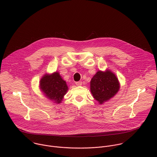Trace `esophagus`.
<instances>
[{
    "label": "esophagus",
    "mask_w": 157,
    "mask_h": 157,
    "mask_svg": "<svg viewBox=\"0 0 157 157\" xmlns=\"http://www.w3.org/2000/svg\"><path fill=\"white\" fill-rule=\"evenodd\" d=\"M76 86H80L82 85V82H81V81H78V82H76Z\"/></svg>",
    "instance_id": "obj_1"
}]
</instances>
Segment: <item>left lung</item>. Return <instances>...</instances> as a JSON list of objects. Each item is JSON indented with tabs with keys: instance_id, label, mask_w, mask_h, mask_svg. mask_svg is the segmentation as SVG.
<instances>
[{
	"instance_id": "obj_1",
	"label": "left lung",
	"mask_w": 157,
	"mask_h": 157,
	"mask_svg": "<svg viewBox=\"0 0 157 157\" xmlns=\"http://www.w3.org/2000/svg\"><path fill=\"white\" fill-rule=\"evenodd\" d=\"M119 87L118 79L109 70L97 72L91 81V92L94 98L100 104L116 94Z\"/></svg>"
}]
</instances>
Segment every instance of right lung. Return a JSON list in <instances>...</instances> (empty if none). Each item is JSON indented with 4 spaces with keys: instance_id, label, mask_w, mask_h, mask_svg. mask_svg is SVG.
Instances as JSON below:
<instances>
[{
    "instance_id": "add662e5",
    "label": "right lung",
    "mask_w": 157,
    "mask_h": 157,
    "mask_svg": "<svg viewBox=\"0 0 157 157\" xmlns=\"http://www.w3.org/2000/svg\"><path fill=\"white\" fill-rule=\"evenodd\" d=\"M41 91L47 98L58 104L68 91V86L59 74L57 72L50 75L43 76L40 82Z\"/></svg>"
}]
</instances>
